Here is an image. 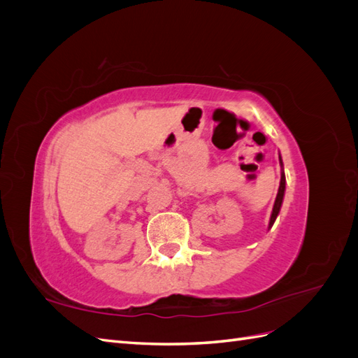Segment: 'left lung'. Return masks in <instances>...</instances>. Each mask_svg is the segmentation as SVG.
Segmentation results:
<instances>
[{"instance_id":"left-lung-1","label":"left lung","mask_w":358,"mask_h":358,"mask_svg":"<svg viewBox=\"0 0 358 358\" xmlns=\"http://www.w3.org/2000/svg\"><path fill=\"white\" fill-rule=\"evenodd\" d=\"M280 164H282V159H280ZM284 192H285V175L282 173L280 175V183H279V189H278V196H276V200H275V206H273V212H272V216H270V222H268V227H272L276 216L279 213V209H280V204H282V200H284Z\"/></svg>"}]
</instances>
